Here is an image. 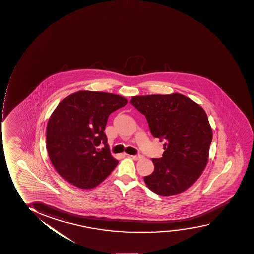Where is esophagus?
<instances>
[{"label": "esophagus", "mask_w": 254, "mask_h": 254, "mask_svg": "<svg viewBox=\"0 0 254 254\" xmlns=\"http://www.w3.org/2000/svg\"><path fill=\"white\" fill-rule=\"evenodd\" d=\"M130 157H131V159H134V160H139V159H141V158H142V155L137 154V155H131Z\"/></svg>", "instance_id": "obj_1"}]
</instances>
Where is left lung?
<instances>
[{"instance_id": "8db88e82", "label": "left lung", "mask_w": 254, "mask_h": 254, "mask_svg": "<svg viewBox=\"0 0 254 254\" xmlns=\"http://www.w3.org/2000/svg\"><path fill=\"white\" fill-rule=\"evenodd\" d=\"M129 103L146 117L153 136L165 141V152L152 159L154 171L144 177L145 184L159 195L184 192L207 164L212 131L205 111L178 93L133 96Z\"/></svg>"}]
</instances>
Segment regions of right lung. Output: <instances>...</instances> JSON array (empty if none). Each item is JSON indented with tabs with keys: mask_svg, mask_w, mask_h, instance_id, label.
I'll return each mask as SVG.
<instances>
[{
	"mask_svg": "<svg viewBox=\"0 0 254 254\" xmlns=\"http://www.w3.org/2000/svg\"><path fill=\"white\" fill-rule=\"evenodd\" d=\"M127 102L111 93L81 90L68 95L54 111L47 127V149L55 170L69 184L93 189L119 164L104 130L111 113ZM102 143L105 147L100 150Z\"/></svg>",
	"mask_w": 254,
	"mask_h": 254,
	"instance_id": "right-lung-1",
	"label": "right lung"
}]
</instances>
